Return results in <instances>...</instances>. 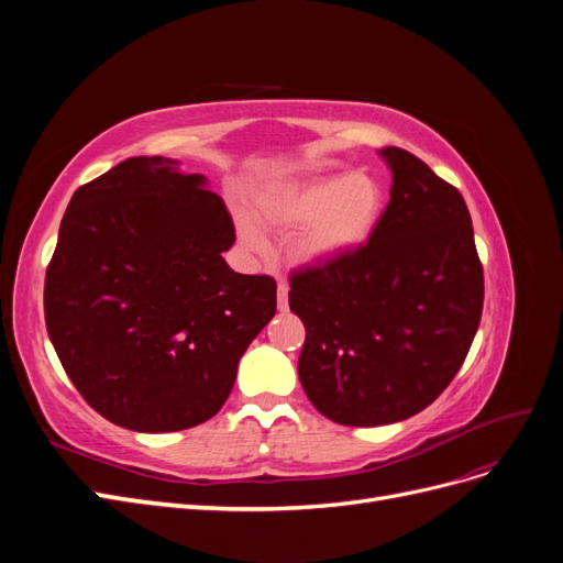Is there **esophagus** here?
<instances>
[{"instance_id":"obj_1","label":"esophagus","mask_w":563,"mask_h":563,"mask_svg":"<svg viewBox=\"0 0 563 563\" xmlns=\"http://www.w3.org/2000/svg\"><path fill=\"white\" fill-rule=\"evenodd\" d=\"M277 305L282 312L288 308V284L284 279H279V284H277Z\"/></svg>"}]
</instances>
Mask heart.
<instances>
[{
    "label": "heart",
    "mask_w": 563,
    "mask_h": 563,
    "mask_svg": "<svg viewBox=\"0 0 563 563\" xmlns=\"http://www.w3.org/2000/svg\"><path fill=\"white\" fill-rule=\"evenodd\" d=\"M253 207L272 230L300 228L294 244L300 263L331 265L373 240L385 216L387 192L383 180L368 172L284 178L267 183ZM240 236L249 251L267 249L263 232L249 218H240Z\"/></svg>",
    "instance_id": "1"
}]
</instances>
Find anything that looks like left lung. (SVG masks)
<instances>
[{
    "label": "left lung",
    "mask_w": 563,
    "mask_h": 563,
    "mask_svg": "<svg viewBox=\"0 0 563 563\" xmlns=\"http://www.w3.org/2000/svg\"><path fill=\"white\" fill-rule=\"evenodd\" d=\"M389 203L350 258L302 269L288 305L305 323L298 376L321 416L347 428L428 408L463 366L484 308L467 203L399 147H383Z\"/></svg>",
    "instance_id": "obj_1"
}]
</instances>
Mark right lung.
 I'll return each instance as SVG.
<instances>
[{"label": "right lung", "mask_w": 563, "mask_h": 563, "mask_svg": "<svg viewBox=\"0 0 563 563\" xmlns=\"http://www.w3.org/2000/svg\"><path fill=\"white\" fill-rule=\"evenodd\" d=\"M234 225L207 176L131 157L81 185L46 267L51 343L79 395L133 432L213 418L277 310L272 277L240 275Z\"/></svg>", "instance_id": "obj_1"}]
</instances>
